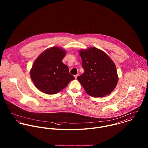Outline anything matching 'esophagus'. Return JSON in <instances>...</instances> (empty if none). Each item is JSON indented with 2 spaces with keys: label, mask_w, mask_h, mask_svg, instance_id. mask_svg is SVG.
<instances>
[{
  "label": "esophagus",
  "mask_w": 148,
  "mask_h": 148,
  "mask_svg": "<svg viewBox=\"0 0 148 148\" xmlns=\"http://www.w3.org/2000/svg\"><path fill=\"white\" fill-rule=\"evenodd\" d=\"M79 76V74H77V75H75V79H77V76Z\"/></svg>",
  "instance_id": "esophagus-1"
}]
</instances>
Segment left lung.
Segmentation results:
<instances>
[{
  "instance_id": "obj_1",
  "label": "left lung",
  "mask_w": 148,
  "mask_h": 148,
  "mask_svg": "<svg viewBox=\"0 0 148 148\" xmlns=\"http://www.w3.org/2000/svg\"><path fill=\"white\" fill-rule=\"evenodd\" d=\"M84 72L77 77L86 92L92 97L109 95L118 82L116 66L103 51L95 47L79 52Z\"/></svg>"
}]
</instances>
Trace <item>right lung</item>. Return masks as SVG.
Masks as SVG:
<instances>
[{
  "mask_svg": "<svg viewBox=\"0 0 148 148\" xmlns=\"http://www.w3.org/2000/svg\"><path fill=\"white\" fill-rule=\"evenodd\" d=\"M65 53L63 49L54 47L44 51L34 63L31 78L40 91L56 94L75 79L68 66L62 62Z\"/></svg>",
  "mask_w": 148,
  "mask_h": 148,
  "instance_id": "right-lung-1",
  "label": "right lung"
}]
</instances>
